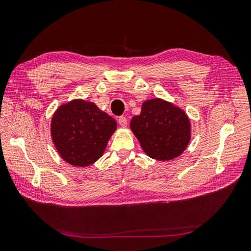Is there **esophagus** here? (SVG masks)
I'll use <instances>...</instances> for the list:
<instances>
[{
  "instance_id": "1",
  "label": "esophagus",
  "mask_w": 251,
  "mask_h": 251,
  "mask_svg": "<svg viewBox=\"0 0 251 251\" xmlns=\"http://www.w3.org/2000/svg\"><path fill=\"white\" fill-rule=\"evenodd\" d=\"M127 123H128V121H127V119H126L125 117H120V118H119V124H120L122 127L127 126Z\"/></svg>"
}]
</instances>
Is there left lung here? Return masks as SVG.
Segmentation results:
<instances>
[{
  "label": "left lung",
  "instance_id": "left-lung-1",
  "mask_svg": "<svg viewBox=\"0 0 251 251\" xmlns=\"http://www.w3.org/2000/svg\"><path fill=\"white\" fill-rule=\"evenodd\" d=\"M130 127L143 151L159 161L181 155L190 141L187 114L160 99L144 101L141 114L132 118Z\"/></svg>",
  "mask_w": 251,
  "mask_h": 251
}]
</instances>
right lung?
Returning <instances> with one entry per match:
<instances>
[{
	"mask_svg": "<svg viewBox=\"0 0 251 251\" xmlns=\"http://www.w3.org/2000/svg\"><path fill=\"white\" fill-rule=\"evenodd\" d=\"M117 122L93 102L73 100L62 105L52 120V137L63 160L88 166L99 160Z\"/></svg>",
	"mask_w": 251,
	"mask_h": 251,
	"instance_id": "add662e5",
	"label": "right lung"
}]
</instances>
